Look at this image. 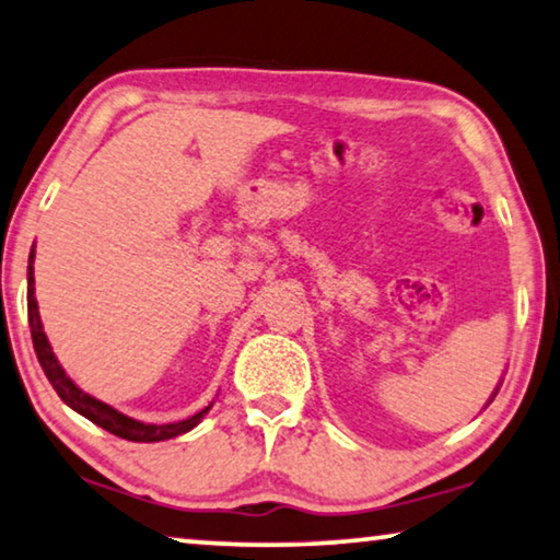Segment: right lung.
Masks as SVG:
<instances>
[{
	"label": "right lung",
	"instance_id": "1",
	"mask_svg": "<svg viewBox=\"0 0 560 560\" xmlns=\"http://www.w3.org/2000/svg\"><path fill=\"white\" fill-rule=\"evenodd\" d=\"M32 260H35V253H30V267H27V315H30L32 346H35L37 361H39V366H43L47 381H50L55 392H58L60 399L68 404L70 409H75L78 415L91 419L93 424L103 427L105 432L124 436V440H128V442H164V440H172V436L189 432V429L199 424L201 417L212 409V404L201 409L199 415H194L184 421H174V424H143V421H136L131 417L120 415V411L108 407V404L93 399L91 394L80 392V388L70 381V376L65 374L58 359H55L50 340H47L45 330H43V320H39V313H37L35 288H32L35 285V278H32V272H35L32 270Z\"/></svg>",
	"mask_w": 560,
	"mask_h": 560
}]
</instances>
